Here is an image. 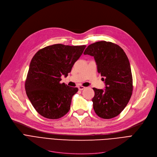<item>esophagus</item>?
<instances>
[{
    "instance_id": "obj_1",
    "label": "esophagus",
    "mask_w": 157,
    "mask_h": 157,
    "mask_svg": "<svg viewBox=\"0 0 157 157\" xmlns=\"http://www.w3.org/2000/svg\"><path fill=\"white\" fill-rule=\"evenodd\" d=\"M85 88V86H78V89L79 90H84Z\"/></svg>"
}]
</instances>
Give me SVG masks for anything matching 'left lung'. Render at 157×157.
Segmentation results:
<instances>
[{
  "mask_svg": "<svg viewBox=\"0 0 157 157\" xmlns=\"http://www.w3.org/2000/svg\"><path fill=\"white\" fill-rule=\"evenodd\" d=\"M84 55L94 57L105 89L93 88L94 109L98 117L111 119L125 109L132 94V76L129 60L118 45L98 41L89 45Z\"/></svg>",
  "mask_w": 157,
  "mask_h": 157,
  "instance_id": "8db88e82",
  "label": "left lung"
}]
</instances>
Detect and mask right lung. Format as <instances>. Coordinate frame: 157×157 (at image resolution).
<instances>
[{
	"instance_id": "add662e5",
	"label": "right lung",
	"mask_w": 157,
	"mask_h": 157,
	"mask_svg": "<svg viewBox=\"0 0 157 157\" xmlns=\"http://www.w3.org/2000/svg\"><path fill=\"white\" fill-rule=\"evenodd\" d=\"M86 45L56 44L39 50L30 62L25 91L36 111L44 118L59 119L70 110L72 96L78 88L60 83L83 53Z\"/></svg>"
}]
</instances>
